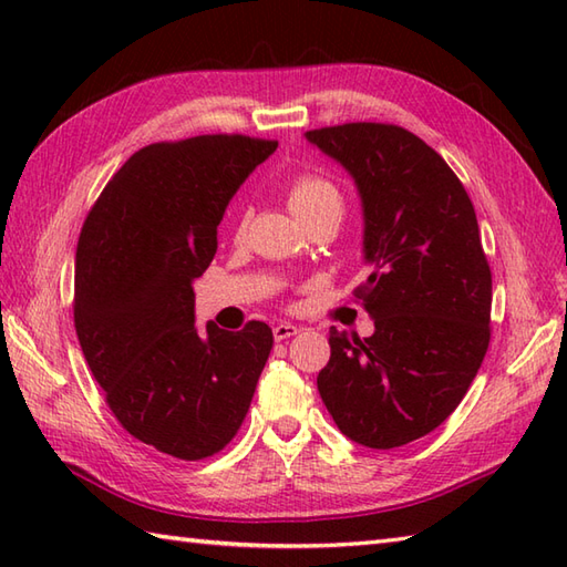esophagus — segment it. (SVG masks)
<instances>
[{
  "instance_id": "esophagus-1",
  "label": "esophagus",
  "mask_w": 567,
  "mask_h": 567,
  "mask_svg": "<svg viewBox=\"0 0 567 567\" xmlns=\"http://www.w3.org/2000/svg\"><path fill=\"white\" fill-rule=\"evenodd\" d=\"M299 333V329L295 327V323H277V327L272 329V336H275V341H287V339H292V336H297Z\"/></svg>"
}]
</instances>
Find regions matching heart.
I'll use <instances>...</instances> for the list:
<instances>
[{
	"label": "heart",
	"mask_w": 567,
	"mask_h": 567,
	"mask_svg": "<svg viewBox=\"0 0 567 567\" xmlns=\"http://www.w3.org/2000/svg\"><path fill=\"white\" fill-rule=\"evenodd\" d=\"M287 202H290V209L297 214V219L323 209L339 214L343 212L341 187L336 185L329 175H323L319 171L295 175L290 179V185H287ZM240 228H244V224H238V231Z\"/></svg>",
	"instance_id": "heart-1"
}]
</instances>
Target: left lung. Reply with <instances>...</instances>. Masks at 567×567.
Wrapping results in <instances>:
<instances>
[{
	"instance_id": "obj_1",
	"label": "left lung",
	"mask_w": 567,
	"mask_h": 567,
	"mask_svg": "<svg viewBox=\"0 0 567 567\" xmlns=\"http://www.w3.org/2000/svg\"><path fill=\"white\" fill-rule=\"evenodd\" d=\"M363 199L368 280L355 299L375 333L329 331L317 388L336 426L388 451L426 436L461 404L489 346L492 272L475 207L441 155L394 124L307 131Z\"/></svg>"
}]
</instances>
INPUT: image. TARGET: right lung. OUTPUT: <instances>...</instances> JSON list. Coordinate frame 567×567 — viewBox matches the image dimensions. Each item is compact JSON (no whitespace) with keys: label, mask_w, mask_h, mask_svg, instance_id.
I'll list each match as a JSON object with an SVG mask.
<instances>
[{"label":"right lung","mask_w":567,"mask_h":567,"mask_svg":"<svg viewBox=\"0 0 567 567\" xmlns=\"http://www.w3.org/2000/svg\"><path fill=\"white\" fill-rule=\"evenodd\" d=\"M275 148L244 134L151 143L106 183L78 240L84 360L118 424L179 461L226 449L268 363V323L197 331L192 282L214 260L228 199Z\"/></svg>","instance_id":"right-lung-1"}]
</instances>
